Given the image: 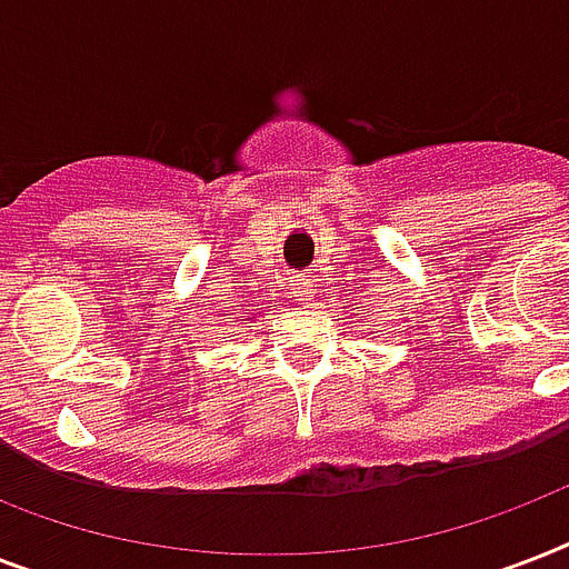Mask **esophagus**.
I'll use <instances>...</instances> for the list:
<instances>
[{
	"instance_id": "34e87169",
	"label": "esophagus",
	"mask_w": 569,
	"mask_h": 569,
	"mask_svg": "<svg viewBox=\"0 0 569 569\" xmlns=\"http://www.w3.org/2000/svg\"><path fill=\"white\" fill-rule=\"evenodd\" d=\"M295 301H301V303H307V301H312V283H310V277H298V280H295Z\"/></svg>"
}]
</instances>
